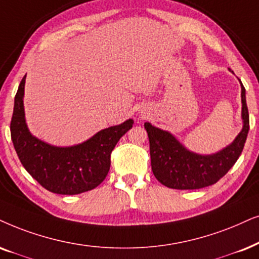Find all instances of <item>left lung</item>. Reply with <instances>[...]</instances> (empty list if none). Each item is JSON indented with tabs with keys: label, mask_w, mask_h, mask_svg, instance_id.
<instances>
[{
	"label": "left lung",
	"mask_w": 259,
	"mask_h": 259,
	"mask_svg": "<svg viewBox=\"0 0 259 259\" xmlns=\"http://www.w3.org/2000/svg\"><path fill=\"white\" fill-rule=\"evenodd\" d=\"M240 87L243 128L230 145L215 153L193 152L167 131L150 122L144 123L150 142L151 166L160 183L171 189H200L217 183L234 165L244 149L250 128L245 88L241 83Z\"/></svg>",
	"instance_id": "obj_1"
}]
</instances>
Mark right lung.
Listing matches in <instances>:
<instances>
[{
  "label": "right lung",
  "instance_id": "1",
  "mask_svg": "<svg viewBox=\"0 0 259 259\" xmlns=\"http://www.w3.org/2000/svg\"><path fill=\"white\" fill-rule=\"evenodd\" d=\"M26 76L14 100L11 122L13 145L23 167L39 184L62 195H76L103 182L110 167V153L133 120L101 130L85 142L73 146H55L29 132L26 123L23 95Z\"/></svg>",
  "mask_w": 259,
  "mask_h": 259
}]
</instances>
